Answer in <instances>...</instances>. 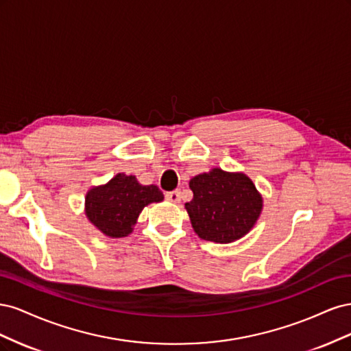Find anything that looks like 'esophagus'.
<instances>
[{
	"label": "esophagus",
	"instance_id": "34e87169",
	"mask_svg": "<svg viewBox=\"0 0 351 351\" xmlns=\"http://www.w3.org/2000/svg\"><path fill=\"white\" fill-rule=\"evenodd\" d=\"M165 197L173 204H178L180 199H182V193H180V190H173V192H167Z\"/></svg>",
	"mask_w": 351,
	"mask_h": 351
}]
</instances>
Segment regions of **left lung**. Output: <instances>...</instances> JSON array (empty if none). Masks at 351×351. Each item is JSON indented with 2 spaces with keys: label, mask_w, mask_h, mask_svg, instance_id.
<instances>
[{
  "label": "left lung",
  "mask_w": 351,
  "mask_h": 351,
  "mask_svg": "<svg viewBox=\"0 0 351 351\" xmlns=\"http://www.w3.org/2000/svg\"><path fill=\"white\" fill-rule=\"evenodd\" d=\"M193 199L186 209L196 234L208 241L231 243L247 234L262 210V197L252 180L219 168L190 180Z\"/></svg>",
  "instance_id": "obj_1"
}]
</instances>
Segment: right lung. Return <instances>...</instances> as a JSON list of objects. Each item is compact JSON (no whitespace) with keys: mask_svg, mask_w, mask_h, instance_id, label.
I'll return each instance as SVG.
<instances>
[{"mask_svg":"<svg viewBox=\"0 0 351 351\" xmlns=\"http://www.w3.org/2000/svg\"><path fill=\"white\" fill-rule=\"evenodd\" d=\"M164 195L156 186H142L134 176L117 174L105 186L93 187L86 195V215L108 237L130 234L142 209L161 202Z\"/></svg>","mask_w":351,"mask_h":351,"instance_id":"right-lung-1","label":"right lung"}]
</instances>
